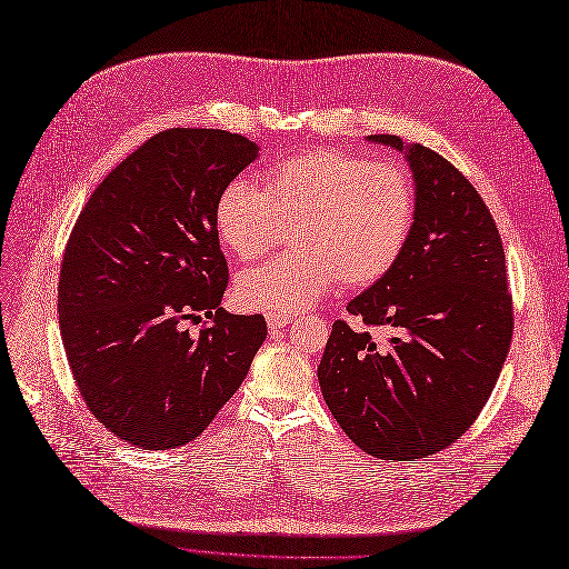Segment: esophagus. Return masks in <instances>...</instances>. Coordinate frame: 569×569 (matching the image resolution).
<instances>
[{"mask_svg":"<svg viewBox=\"0 0 569 569\" xmlns=\"http://www.w3.org/2000/svg\"><path fill=\"white\" fill-rule=\"evenodd\" d=\"M293 321V317L291 315H282V312H268L266 315V323H268V329H284L287 323H291Z\"/></svg>","mask_w":569,"mask_h":569,"instance_id":"esophagus-1","label":"esophagus"}]
</instances>
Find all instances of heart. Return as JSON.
<instances>
[{"label":"heart","mask_w":569,"mask_h":569,"mask_svg":"<svg viewBox=\"0 0 569 569\" xmlns=\"http://www.w3.org/2000/svg\"><path fill=\"white\" fill-rule=\"evenodd\" d=\"M417 187L393 161L345 148H312L278 159L261 189L229 182L214 201V229L240 261H257L291 227L296 248L246 270L236 299L248 310L296 315L338 280L359 289L382 280L408 248Z\"/></svg>","instance_id":"b5f03b06"}]
</instances>
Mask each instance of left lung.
Returning a JSON list of instances; mask_svg holds the SVG:
<instances>
[{"instance_id":"1","label":"left lung","mask_w":569,"mask_h":569,"mask_svg":"<svg viewBox=\"0 0 569 569\" xmlns=\"http://www.w3.org/2000/svg\"><path fill=\"white\" fill-rule=\"evenodd\" d=\"M370 141L402 150L391 133ZM417 220L400 261L333 323L319 385L347 438L382 461L453 445L489 400L513 333L502 238L472 182L440 152L408 148ZM389 326V343L368 328Z\"/></svg>"}]
</instances>
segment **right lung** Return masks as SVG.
I'll return each mask as SVG.
<instances>
[{"mask_svg":"<svg viewBox=\"0 0 569 569\" xmlns=\"http://www.w3.org/2000/svg\"><path fill=\"white\" fill-rule=\"evenodd\" d=\"M257 150L222 129L159 131L71 229L58 284L67 361L94 419L131 447L197 440L266 340L263 315L220 308L229 266L214 229V201ZM187 320L202 321L197 337Z\"/></svg>","mask_w":569,"mask_h":569,"instance_id":"right-lung-1","label":"right lung"}]
</instances>
